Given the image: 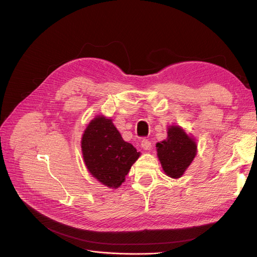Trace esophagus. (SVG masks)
Listing matches in <instances>:
<instances>
[{
	"mask_svg": "<svg viewBox=\"0 0 257 257\" xmlns=\"http://www.w3.org/2000/svg\"><path fill=\"white\" fill-rule=\"evenodd\" d=\"M151 143L148 141V139H143L142 141V148L146 151H149L151 149Z\"/></svg>",
	"mask_w": 257,
	"mask_h": 257,
	"instance_id": "34e87169",
	"label": "esophagus"
}]
</instances>
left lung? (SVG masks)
Here are the masks:
<instances>
[{"label": "left lung", "instance_id": "1", "mask_svg": "<svg viewBox=\"0 0 257 257\" xmlns=\"http://www.w3.org/2000/svg\"><path fill=\"white\" fill-rule=\"evenodd\" d=\"M158 158L164 173L170 178H180L197 152L195 141L177 125L168 127L167 138L157 144Z\"/></svg>", "mask_w": 257, "mask_h": 257}]
</instances>
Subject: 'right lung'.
I'll return each mask as SVG.
<instances>
[{
  "label": "right lung",
  "instance_id": "1",
  "mask_svg": "<svg viewBox=\"0 0 257 257\" xmlns=\"http://www.w3.org/2000/svg\"><path fill=\"white\" fill-rule=\"evenodd\" d=\"M81 151L89 173L110 189L124 182L141 155L133 145L123 141L112 120L104 115H97L84 130Z\"/></svg>",
  "mask_w": 257,
  "mask_h": 257
}]
</instances>
